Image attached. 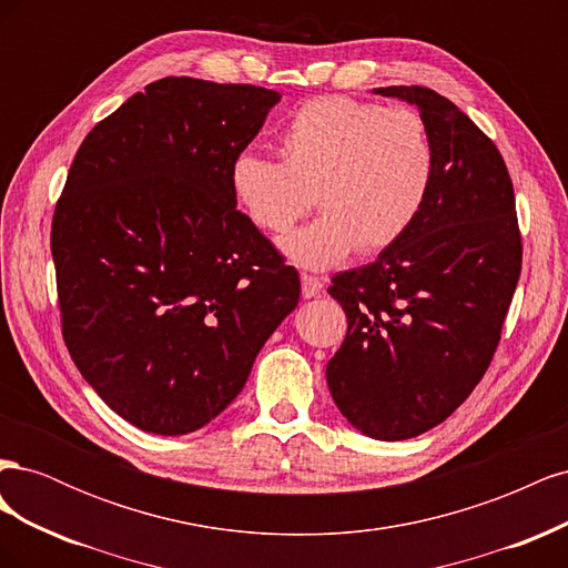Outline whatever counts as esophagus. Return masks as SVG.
<instances>
[{"instance_id":"1","label":"esophagus","mask_w":568,"mask_h":568,"mask_svg":"<svg viewBox=\"0 0 568 568\" xmlns=\"http://www.w3.org/2000/svg\"><path fill=\"white\" fill-rule=\"evenodd\" d=\"M322 280L320 277H313V274H301V291H303V298H313L317 296L322 291Z\"/></svg>"}]
</instances>
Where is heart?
<instances>
[{
    "label": "heart",
    "instance_id": "1",
    "mask_svg": "<svg viewBox=\"0 0 568 568\" xmlns=\"http://www.w3.org/2000/svg\"><path fill=\"white\" fill-rule=\"evenodd\" d=\"M280 159L253 151L230 163V192L255 230L284 234L313 205L322 215L288 234L298 265L324 270L357 251L382 253L415 222L434 175L426 123L415 109L315 97L277 132Z\"/></svg>",
    "mask_w": 568,
    "mask_h": 568
}]
</instances>
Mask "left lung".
I'll return each instance as SVG.
<instances>
[{"label":"left lung","instance_id":"left-lung-1","mask_svg":"<svg viewBox=\"0 0 568 568\" xmlns=\"http://www.w3.org/2000/svg\"><path fill=\"white\" fill-rule=\"evenodd\" d=\"M374 92L419 109L434 175L398 242L332 277L348 332L326 384L357 432L405 440L484 379L521 274V234L507 165L467 113L419 84Z\"/></svg>","mask_w":568,"mask_h":568}]
</instances>
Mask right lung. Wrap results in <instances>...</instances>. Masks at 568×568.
<instances>
[{
    "instance_id": "add662e5",
    "label": "right lung",
    "mask_w": 568,
    "mask_h": 568,
    "mask_svg": "<svg viewBox=\"0 0 568 568\" xmlns=\"http://www.w3.org/2000/svg\"><path fill=\"white\" fill-rule=\"evenodd\" d=\"M282 94L163 78L101 120L51 220L63 341L115 415L159 436L242 393L294 311L298 272L230 192V163Z\"/></svg>"
}]
</instances>
